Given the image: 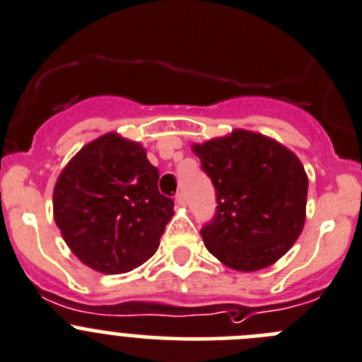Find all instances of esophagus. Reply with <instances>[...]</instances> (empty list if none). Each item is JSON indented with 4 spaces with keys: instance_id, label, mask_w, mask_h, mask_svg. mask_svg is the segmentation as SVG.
I'll return each mask as SVG.
<instances>
[{
    "instance_id": "34e87169",
    "label": "esophagus",
    "mask_w": 362,
    "mask_h": 362,
    "mask_svg": "<svg viewBox=\"0 0 362 362\" xmlns=\"http://www.w3.org/2000/svg\"><path fill=\"white\" fill-rule=\"evenodd\" d=\"M175 202H177L178 207H185V197H184V192H177V197H175Z\"/></svg>"
}]
</instances>
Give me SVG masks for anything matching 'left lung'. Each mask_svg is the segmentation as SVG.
Instances as JSON below:
<instances>
[{
  "instance_id": "obj_1",
  "label": "left lung",
  "mask_w": 362,
  "mask_h": 362,
  "mask_svg": "<svg viewBox=\"0 0 362 362\" xmlns=\"http://www.w3.org/2000/svg\"><path fill=\"white\" fill-rule=\"evenodd\" d=\"M216 189V214L202 238L216 259L238 272L268 268L288 252L305 223L309 180L300 158L248 130L192 144Z\"/></svg>"
}]
</instances>
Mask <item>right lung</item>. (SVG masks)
Here are the masks:
<instances>
[{
	"label": "right lung",
	"mask_w": 362,
	"mask_h": 362,
	"mask_svg": "<svg viewBox=\"0 0 362 362\" xmlns=\"http://www.w3.org/2000/svg\"><path fill=\"white\" fill-rule=\"evenodd\" d=\"M157 182L139 143L110 132L86 144L53 189V218L71 252L107 275L148 261L175 214Z\"/></svg>",
	"instance_id": "add662e5"
}]
</instances>
